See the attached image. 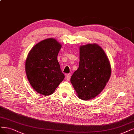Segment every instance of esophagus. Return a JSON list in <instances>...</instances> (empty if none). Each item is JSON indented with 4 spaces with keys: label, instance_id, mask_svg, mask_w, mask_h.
Wrapping results in <instances>:
<instances>
[{
    "label": "esophagus",
    "instance_id": "1",
    "mask_svg": "<svg viewBox=\"0 0 134 134\" xmlns=\"http://www.w3.org/2000/svg\"><path fill=\"white\" fill-rule=\"evenodd\" d=\"M70 77H71V75H70V74H68V75H66V80H68V81L70 80Z\"/></svg>",
    "mask_w": 134,
    "mask_h": 134
}]
</instances>
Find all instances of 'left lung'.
<instances>
[{"label":"left lung","mask_w":134,"mask_h":134,"mask_svg":"<svg viewBox=\"0 0 134 134\" xmlns=\"http://www.w3.org/2000/svg\"><path fill=\"white\" fill-rule=\"evenodd\" d=\"M111 72L109 59L99 45L80 46L79 66L70 79L78 98L87 100L98 96L107 85Z\"/></svg>","instance_id":"1"}]
</instances>
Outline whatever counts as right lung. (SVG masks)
<instances>
[{
  "label": "right lung",
  "mask_w": 134,
  "mask_h": 134,
  "mask_svg": "<svg viewBox=\"0 0 134 134\" xmlns=\"http://www.w3.org/2000/svg\"><path fill=\"white\" fill-rule=\"evenodd\" d=\"M61 48L57 40L48 38L34 45L27 55V78L32 87L41 95L53 94L65 77L57 59Z\"/></svg>",
  "instance_id": "obj_1"
}]
</instances>
